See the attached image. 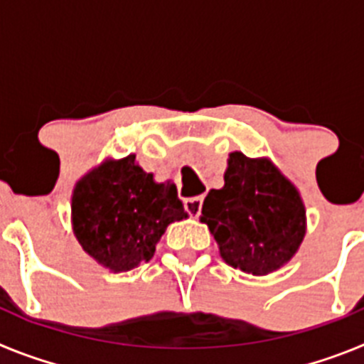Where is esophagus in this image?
I'll return each mask as SVG.
<instances>
[{"mask_svg":"<svg viewBox=\"0 0 364 364\" xmlns=\"http://www.w3.org/2000/svg\"><path fill=\"white\" fill-rule=\"evenodd\" d=\"M202 202H204V198H202V197L188 198V200L184 202L186 211H188L191 217H198V215H200V211H202Z\"/></svg>","mask_w":364,"mask_h":364,"instance_id":"obj_1","label":"esophagus"}]
</instances>
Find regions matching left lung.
I'll return each mask as SVG.
<instances>
[{
	"mask_svg": "<svg viewBox=\"0 0 364 364\" xmlns=\"http://www.w3.org/2000/svg\"><path fill=\"white\" fill-rule=\"evenodd\" d=\"M220 257L233 268L268 275L297 253L306 233V210L297 188L268 159H228L224 188L211 189L202 205Z\"/></svg>",
	"mask_w": 364,
	"mask_h": 364,
	"instance_id": "1",
	"label": "left lung"
}]
</instances>
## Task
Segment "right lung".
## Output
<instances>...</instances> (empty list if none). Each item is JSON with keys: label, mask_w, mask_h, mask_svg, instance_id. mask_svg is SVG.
I'll return each instance as SVG.
<instances>
[{"label": "right lung", "mask_w": 364, "mask_h": 364, "mask_svg": "<svg viewBox=\"0 0 364 364\" xmlns=\"http://www.w3.org/2000/svg\"><path fill=\"white\" fill-rule=\"evenodd\" d=\"M70 210L83 252L114 273L149 262L166 228L188 217L175 184H156L134 154L105 160L82 176Z\"/></svg>", "instance_id": "add662e5"}]
</instances>
